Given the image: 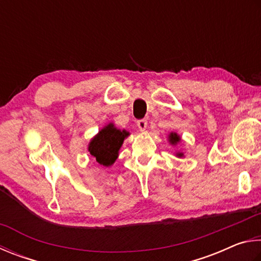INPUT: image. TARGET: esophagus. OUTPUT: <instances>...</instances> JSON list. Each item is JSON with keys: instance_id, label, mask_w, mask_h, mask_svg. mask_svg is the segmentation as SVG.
I'll use <instances>...</instances> for the list:
<instances>
[{"instance_id": "34e87169", "label": "esophagus", "mask_w": 261, "mask_h": 261, "mask_svg": "<svg viewBox=\"0 0 261 261\" xmlns=\"http://www.w3.org/2000/svg\"><path fill=\"white\" fill-rule=\"evenodd\" d=\"M136 123H138V127L140 128V130H144L145 128H147L148 121L145 120V119H141V120H139Z\"/></svg>"}]
</instances>
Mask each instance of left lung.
<instances>
[{"label":"left lung","instance_id":"8db88e82","mask_svg":"<svg viewBox=\"0 0 261 261\" xmlns=\"http://www.w3.org/2000/svg\"><path fill=\"white\" fill-rule=\"evenodd\" d=\"M167 140H168V142H170V144L173 145V147H176V145L181 142L180 135L175 133V132H171V133L168 134V136H167ZM175 157L184 158L185 153L181 152V151H175Z\"/></svg>","mask_w":261,"mask_h":261}]
</instances>
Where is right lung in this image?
Segmentation results:
<instances>
[{"label":"right lung","mask_w":261,"mask_h":261,"mask_svg":"<svg viewBox=\"0 0 261 261\" xmlns=\"http://www.w3.org/2000/svg\"><path fill=\"white\" fill-rule=\"evenodd\" d=\"M129 132L119 129L113 122L105 125L102 129L90 140L88 151L99 165L109 167L113 165L119 156V150Z\"/></svg>","instance_id":"1"}]
</instances>
